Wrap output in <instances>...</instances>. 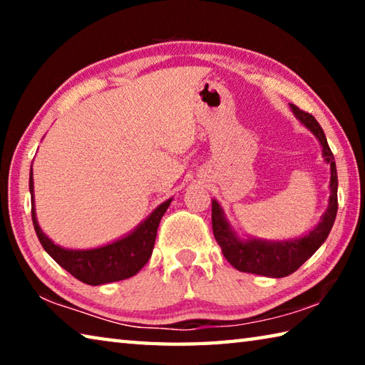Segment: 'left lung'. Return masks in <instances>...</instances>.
<instances>
[{
  "label": "left lung",
  "instance_id": "left-lung-1",
  "mask_svg": "<svg viewBox=\"0 0 365 365\" xmlns=\"http://www.w3.org/2000/svg\"><path fill=\"white\" fill-rule=\"evenodd\" d=\"M294 115L298 117L301 123L311 130L319 138L322 145V153L330 164L331 177H330V201L329 209L322 215V220L314 230L304 235V237L289 240V242H261V240H240L230 225L227 224L224 212L219 206L217 201H212V232L217 240L222 252L228 262L240 272H248V274H257L265 277H287L298 270L314 252H316L320 245H322L333 227V222L336 217L338 211V177H336V165L335 158L327 143L325 133L319 122L314 119L306 110L299 109L298 106L292 104Z\"/></svg>",
  "mask_w": 365,
  "mask_h": 365
}]
</instances>
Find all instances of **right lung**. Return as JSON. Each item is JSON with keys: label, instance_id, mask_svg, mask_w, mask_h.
<instances>
[{"label": "right lung", "instance_id": "obj_1", "mask_svg": "<svg viewBox=\"0 0 365 365\" xmlns=\"http://www.w3.org/2000/svg\"><path fill=\"white\" fill-rule=\"evenodd\" d=\"M30 170L29 188L32 195V220L40 243L45 251L56 261L61 267L66 269L77 280L86 283V285H103V283L119 282L130 279L143 265L150 261L153 255L154 242L159 222L164 212L168 211L172 200L163 202L153 214L141 224L137 230H133L125 238L101 246L95 250H64L54 245L36 222L35 205H34V177Z\"/></svg>", "mask_w": 365, "mask_h": 365}]
</instances>
